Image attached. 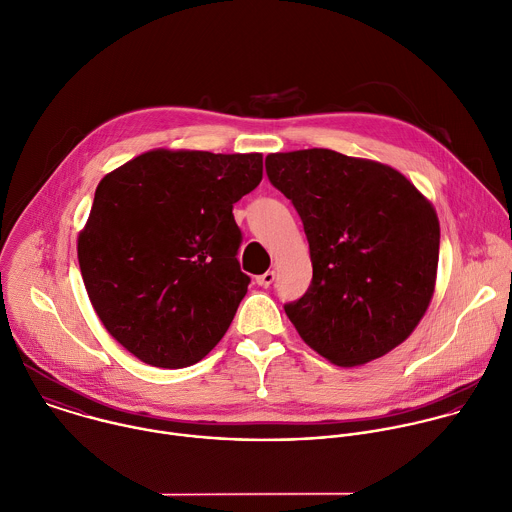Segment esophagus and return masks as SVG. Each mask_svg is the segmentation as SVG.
Returning a JSON list of instances; mask_svg holds the SVG:
<instances>
[{"instance_id":"34e87169","label":"esophagus","mask_w":512,"mask_h":512,"mask_svg":"<svg viewBox=\"0 0 512 512\" xmlns=\"http://www.w3.org/2000/svg\"><path fill=\"white\" fill-rule=\"evenodd\" d=\"M273 281H275V271H267V273L255 277V283H257L259 287H269Z\"/></svg>"}]
</instances>
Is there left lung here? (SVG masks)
Wrapping results in <instances>:
<instances>
[{"instance_id": "left-lung-1", "label": "left lung", "mask_w": 512, "mask_h": 512, "mask_svg": "<svg viewBox=\"0 0 512 512\" xmlns=\"http://www.w3.org/2000/svg\"><path fill=\"white\" fill-rule=\"evenodd\" d=\"M265 167L309 241L313 281L285 305L301 339L339 367L401 345L435 293L441 227L429 199L397 169L331 149L271 153Z\"/></svg>"}]
</instances>
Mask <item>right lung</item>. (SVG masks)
<instances>
[{"label":"right lung","mask_w":512,"mask_h":512,"mask_svg":"<svg viewBox=\"0 0 512 512\" xmlns=\"http://www.w3.org/2000/svg\"><path fill=\"white\" fill-rule=\"evenodd\" d=\"M261 179V153L153 149L99 181L79 269L103 327L139 361L189 367L227 333L251 283L233 203Z\"/></svg>","instance_id":"1"}]
</instances>
